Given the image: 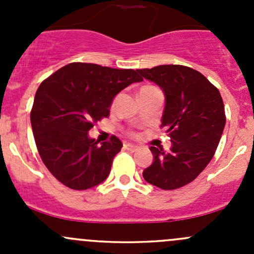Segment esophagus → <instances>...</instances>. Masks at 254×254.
<instances>
[{
  "label": "esophagus",
  "mask_w": 254,
  "mask_h": 254,
  "mask_svg": "<svg viewBox=\"0 0 254 254\" xmlns=\"http://www.w3.org/2000/svg\"><path fill=\"white\" fill-rule=\"evenodd\" d=\"M124 148H125V150L131 151V152H134V151L139 150V146H137V145H134V143L127 142V143H124Z\"/></svg>",
  "instance_id": "obj_1"
}]
</instances>
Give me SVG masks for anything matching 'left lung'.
Listing matches in <instances>:
<instances>
[{"instance_id":"1","label":"left lung","mask_w":254,"mask_h":254,"mask_svg":"<svg viewBox=\"0 0 254 254\" xmlns=\"http://www.w3.org/2000/svg\"><path fill=\"white\" fill-rule=\"evenodd\" d=\"M137 72L162 88L166 106L161 127L172 141L168 152L151 146L153 162L142 176L161 189H178L193 182L214 157L226 123L221 94L188 66L160 65Z\"/></svg>"}]
</instances>
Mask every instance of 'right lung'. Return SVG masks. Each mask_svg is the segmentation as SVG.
I'll list each match as a JSON object with an SVG mask.
<instances>
[{
  "label": "right lung",
  "mask_w": 254,
  "mask_h": 254,
  "mask_svg": "<svg viewBox=\"0 0 254 254\" xmlns=\"http://www.w3.org/2000/svg\"><path fill=\"white\" fill-rule=\"evenodd\" d=\"M140 81L131 68L72 63L42 82L30 123L43 162L64 186L84 190L106 181L123 143L113 135L98 146L88 131L108 117L113 98L122 89Z\"/></svg>",
  "instance_id": "obj_1"
}]
</instances>
